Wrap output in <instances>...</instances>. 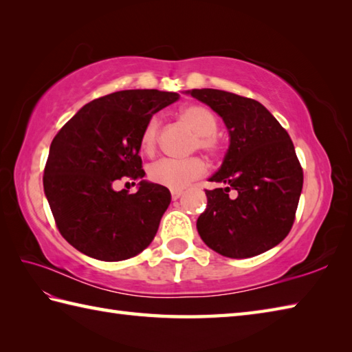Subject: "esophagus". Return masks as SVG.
Here are the masks:
<instances>
[{
	"mask_svg": "<svg viewBox=\"0 0 352 352\" xmlns=\"http://www.w3.org/2000/svg\"><path fill=\"white\" fill-rule=\"evenodd\" d=\"M182 195H183L182 190H170V197H172V199H174V201H177Z\"/></svg>",
	"mask_w": 352,
	"mask_h": 352,
	"instance_id": "1",
	"label": "esophagus"
}]
</instances>
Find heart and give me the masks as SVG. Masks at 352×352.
Here are the masks:
<instances>
[{
  "label": "heart",
  "mask_w": 352,
  "mask_h": 352,
  "mask_svg": "<svg viewBox=\"0 0 352 352\" xmlns=\"http://www.w3.org/2000/svg\"><path fill=\"white\" fill-rule=\"evenodd\" d=\"M180 116L188 122L198 134L195 140V148L203 149L204 153L214 155L219 151V140L216 138L218 131V118L213 111L201 106V104H190L182 109ZM160 133V119L151 118L145 124L140 134V148L146 154H153L157 146ZM207 170L206 162L201 157H190V159H160L149 164L148 178L155 184L164 186L170 189H182L190 182L203 177Z\"/></svg>",
  "instance_id": "b5f03b06"
}]
</instances>
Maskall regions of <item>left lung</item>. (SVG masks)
I'll return each instance as SVG.
<instances>
[{
    "label": "left lung",
    "mask_w": 352,
    "mask_h": 352,
    "mask_svg": "<svg viewBox=\"0 0 352 352\" xmlns=\"http://www.w3.org/2000/svg\"><path fill=\"white\" fill-rule=\"evenodd\" d=\"M226 122L230 146L206 190L197 221L204 243L221 256L248 258L278 245L294 226L302 168L287 131L256 100L218 89H192Z\"/></svg>",
    "instance_id": "1"
}]
</instances>
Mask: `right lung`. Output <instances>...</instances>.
Returning <instances> with one entry per match:
<instances>
[{
  "instance_id": "1",
  "label": "right lung",
  "mask_w": 352,
  "mask_h": 352,
  "mask_svg": "<svg viewBox=\"0 0 352 352\" xmlns=\"http://www.w3.org/2000/svg\"><path fill=\"white\" fill-rule=\"evenodd\" d=\"M180 95L155 89L119 91L81 107L50 146L43 190L60 234L92 258L138 256L159 230L169 190L142 180L136 193L116 192L122 177L144 178L140 134L154 113Z\"/></svg>"
}]
</instances>
